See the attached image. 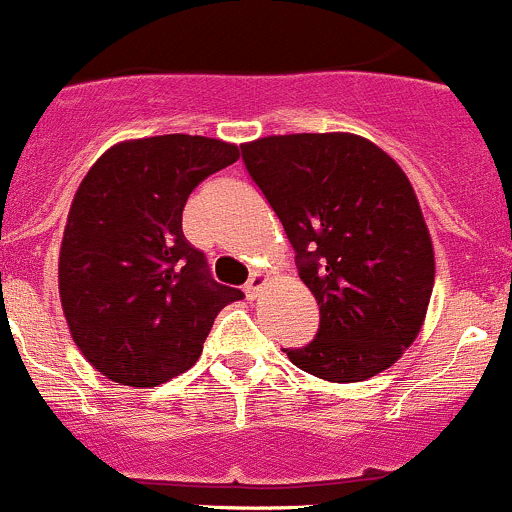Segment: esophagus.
<instances>
[{
    "mask_svg": "<svg viewBox=\"0 0 512 512\" xmlns=\"http://www.w3.org/2000/svg\"><path fill=\"white\" fill-rule=\"evenodd\" d=\"M266 281H268V276H266V273H263V271H254V273H251L249 283H246V296L256 298L258 293H261V288L266 286Z\"/></svg>",
    "mask_w": 512,
    "mask_h": 512,
    "instance_id": "obj_1",
    "label": "esophagus"
}]
</instances>
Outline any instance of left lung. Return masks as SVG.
<instances>
[{"label": "left lung", "mask_w": 512, "mask_h": 512, "mask_svg": "<svg viewBox=\"0 0 512 512\" xmlns=\"http://www.w3.org/2000/svg\"><path fill=\"white\" fill-rule=\"evenodd\" d=\"M241 151L321 313L316 338L286 351L293 366L331 383L391 368L421 333L435 281L433 241L406 171L346 131L263 136Z\"/></svg>", "instance_id": "1"}]
</instances>
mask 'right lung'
<instances>
[{"label":"right lung","mask_w":512,"mask_h":512,"mask_svg":"<svg viewBox=\"0 0 512 512\" xmlns=\"http://www.w3.org/2000/svg\"><path fill=\"white\" fill-rule=\"evenodd\" d=\"M239 159L209 136L119 141L74 194L59 249V298L69 333L101 376L151 388L189 371L216 313L241 301L211 278L184 239L191 191Z\"/></svg>","instance_id":"right-lung-1"}]
</instances>
